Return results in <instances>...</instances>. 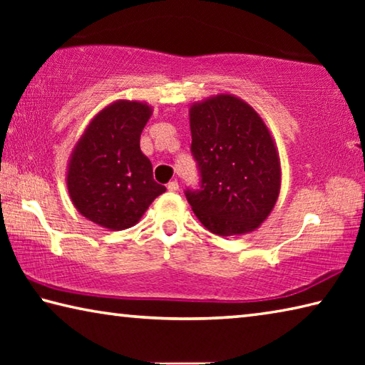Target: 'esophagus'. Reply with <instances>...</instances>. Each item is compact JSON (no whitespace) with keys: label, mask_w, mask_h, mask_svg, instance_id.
<instances>
[{"label":"esophagus","mask_w":365,"mask_h":365,"mask_svg":"<svg viewBox=\"0 0 365 365\" xmlns=\"http://www.w3.org/2000/svg\"><path fill=\"white\" fill-rule=\"evenodd\" d=\"M168 190H169V191H178V182L174 180V182L168 183Z\"/></svg>","instance_id":"esophagus-1"}]
</instances>
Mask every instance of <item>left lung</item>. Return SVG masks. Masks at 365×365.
<instances>
[{
	"mask_svg": "<svg viewBox=\"0 0 365 365\" xmlns=\"http://www.w3.org/2000/svg\"><path fill=\"white\" fill-rule=\"evenodd\" d=\"M191 153L201 190H188L191 209L209 232L235 237L255 232L280 195L279 150L255 108L232 93L190 106Z\"/></svg>",
	"mask_w": 365,
	"mask_h": 365,
	"instance_id": "left-lung-1",
	"label": "left lung"
}]
</instances>
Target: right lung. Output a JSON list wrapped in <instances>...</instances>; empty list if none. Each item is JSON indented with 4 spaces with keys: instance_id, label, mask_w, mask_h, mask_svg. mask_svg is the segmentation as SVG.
I'll return each instance as SVG.
<instances>
[{
    "instance_id": "add662e5",
    "label": "right lung",
    "mask_w": 365,
    "mask_h": 365,
    "mask_svg": "<svg viewBox=\"0 0 365 365\" xmlns=\"http://www.w3.org/2000/svg\"><path fill=\"white\" fill-rule=\"evenodd\" d=\"M153 114L143 101L117 100L103 108L80 135L67 164L72 205L108 230L138 224L165 187L154 182L153 165L140 150V135Z\"/></svg>"
}]
</instances>
